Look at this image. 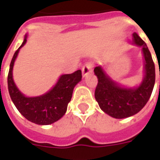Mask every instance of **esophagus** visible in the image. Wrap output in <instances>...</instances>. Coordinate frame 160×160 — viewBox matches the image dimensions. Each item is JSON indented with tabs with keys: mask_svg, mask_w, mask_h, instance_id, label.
<instances>
[{
	"mask_svg": "<svg viewBox=\"0 0 160 160\" xmlns=\"http://www.w3.org/2000/svg\"><path fill=\"white\" fill-rule=\"evenodd\" d=\"M92 67H93V64L92 62H87L82 68V75L83 77L87 76L88 73H92Z\"/></svg>",
	"mask_w": 160,
	"mask_h": 160,
	"instance_id": "obj_1",
	"label": "esophagus"
}]
</instances>
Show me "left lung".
Returning a JSON list of instances; mask_svg holds the SVG:
<instances>
[{"instance_id": "1", "label": "left lung", "mask_w": 160, "mask_h": 160, "mask_svg": "<svg viewBox=\"0 0 160 160\" xmlns=\"http://www.w3.org/2000/svg\"><path fill=\"white\" fill-rule=\"evenodd\" d=\"M133 37L134 44L142 48L145 60V76L139 87L136 88L120 87L104 73L100 66L94 68V73L98 77L95 98L102 111L118 119L128 118L138 113L149 100L154 87L155 66L151 53L146 42L136 33H134Z\"/></svg>"}]
</instances>
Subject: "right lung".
Returning a JSON list of instances; mask_svg holds the SVG:
<instances>
[{"mask_svg":"<svg viewBox=\"0 0 160 160\" xmlns=\"http://www.w3.org/2000/svg\"><path fill=\"white\" fill-rule=\"evenodd\" d=\"M26 38L27 35L21 46L15 51L10 63L8 76L9 94L17 110L27 120L38 125H49L59 120L66 113L73 88L82 78L81 71L77 70L73 73L61 75L56 86L47 93L38 97H26L14 84L12 68L19 49L26 42Z\"/></svg>","mask_w":160,"mask_h":160,"instance_id":"add662e5","label":"right lung"}]
</instances>
